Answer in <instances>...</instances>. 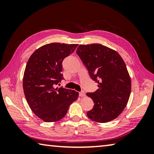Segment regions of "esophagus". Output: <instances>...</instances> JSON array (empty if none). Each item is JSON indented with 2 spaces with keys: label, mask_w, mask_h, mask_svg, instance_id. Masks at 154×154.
<instances>
[{
  "label": "esophagus",
  "mask_w": 154,
  "mask_h": 154,
  "mask_svg": "<svg viewBox=\"0 0 154 154\" xmlns=\"http://www.w3.org/2000/svg\"><path fill=\"white\" fill-rule=\"evenodd\" d=\"M79 96H81V97H83V96H85V93L84 91H82V92H79Z\"/></svg>",
  "instance_id": "1"
}]
</instances>
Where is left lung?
<instances>
[{"instance_id": "8db88e82", "label": "left lung", "mask_w": 154, "mask_h": 154, "mask_svg": "<svg viewBox=\"0 0 154 154\" xmlns=\"http://www.w3.org/2000/svg\"><path fill=\"white\" fill-rule=\"evenodd\" d=\"M77 54L91 78L98 83L95 92L86 94L94 103L88 117L98 123L113 120L126 107L131 92V79L124 60L116 51L97 43L80 45Z\"/></svg>"}]
</instances>
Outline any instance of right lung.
<instances>
[{
	"instance_id": "1",
	"label": "right lung",
	"mask_w": 154,
	"mask_h": 154,
	"mask_svg": "<svg viewBox=\"0 0 154 154\" xmlns=\"http://www.w3.org/2000/svg\"><path fill=\"white\" fill-rule=\"evenodd\" d=\"M77 44L52 43L41 47L30 56L23 77V89L31 110L46 122H57L77 100L75 90L56 86L64 79L62 62Z\"/></svg>"
}]
</instances>
